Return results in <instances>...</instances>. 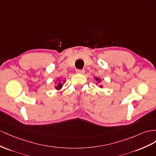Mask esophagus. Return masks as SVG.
Instances as JSON below:
<instances>
[{"label": "esophagus", "instance_id": "34e87169", "mask_svg": "<svg viewBox=\"0 0 156 156\" xmlns=\"http://www.w3.org/2000/svg\"><path fill=\"white\" fill-rule=\"evenodd\" d=\"M76 73L83 74L84 73H85V70H76Z\"/></svg>", "mask_w": 156, "mask_h": 156}]
</instances>
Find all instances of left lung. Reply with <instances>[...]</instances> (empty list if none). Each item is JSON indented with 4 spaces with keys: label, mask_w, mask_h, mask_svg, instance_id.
<instances>
[{
    "label": "left lung",
    "mask_w": 156,
    "mask_h": 156,
    "mask_svg": "<svg viewBox=\"0 0 156 156\" xmlns=\"http://www.w3.org/2000/svg\"><path fill=\"white\" fill-rule=\"evenodd\" d=\"M94 79L95 80L97 81V83H96V85H97V83H99L101 81H102V80L101 79V78H98V77H96V78H94ZM103 85H100L99 86V87H100V88H103Z\"/></svg>",
    "instance_id": "left-lung-1"
}]
</instances>
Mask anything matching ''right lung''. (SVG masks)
<instances>
[{"mask_svg": "<svg viewBox=\"0 0 156 156\" xmlns=\"http://www.w3.org/2000/svg\"><path fill=\"white\" fill-rule=\"evenodd\" d=\"M57 80H58V82H55V88L56 90H61V89L63 87V84L65 82V80H64L63 81H62V80L61 79V78H59L57 79Z\"/></svg>", "mask_w": 156, "mask_h": 156, "instance_id": "right-lung-1", "label": "right lung"}]
</instances>
